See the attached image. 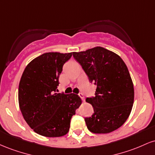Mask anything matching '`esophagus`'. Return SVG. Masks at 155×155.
Here are the masks:
<instances>
[{
    "mask_svg": "<svg viewBox=\"0 0 155 155\" xmlns=\"http://www.w3.org/2000/svg\"><path fill=\"white\" fill-rule=\"evenodd\" d=\"M79 96L80 97H81V100H82V101L83 102H84V101H85V98H84V95L82 93H79Z\"/></svg>",
    "mask_w": 155,
    "mask_h": 155,
    "instance_id": "obj_1",
    "label": "esophagus"
}]
</instances>
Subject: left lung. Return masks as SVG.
I'll use <instances>...</instances> for the list:
<instances>
[{"label":"left lung","mask_w":155,"mask_h":155,"mask_svg":"<svg viewBox=\"0 0 155 155\" xmlns=\"http://www.w3.org/2000/svg\"><path fill=\"white\" fill-rule=\"evenodd\" d=\"M91 82L96 85L95 96L86 101L94 113L84 119L93 133H111L123 124L130 114L134 87L127 65L122 58L104 47L73 52Z\"/></svg>","instance_id":"8db88e82"}]
</instances>
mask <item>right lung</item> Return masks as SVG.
Returning a JSON list of instances; mask_svg holds the SVG:
<instances>
[{"instance_id":"right-lung-1","label":"right lung","mask_w":155,"mask_h":155,"mask_svg":"<svg viewBox=\"0 0 155 155\" xmlns=\"http://www.w3.org/2000/svg\"><path fill=\"white\" fill-rule=\"evenodd\" d=\"M72 52H47L28 64L19 84V106L31 128L45 137H61L81 100L74 93L56 92L64 63Z\"/></svg>"}]
</instances>
